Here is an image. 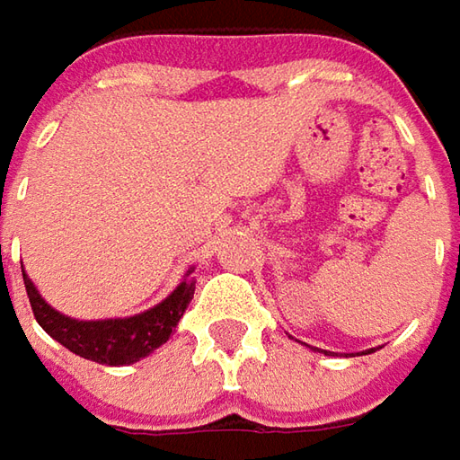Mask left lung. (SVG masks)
I'll list each match as a JSON object with an SVG mask.
<instances>
[{
	"mask_svg": "<svg viewBox=\"0 0 460 460\" xmlns=\"http://www.w3.org/2000/svg\"><path fill=\"white\" fill-rule=\"evenodd\" d=\"M372 351H374V349H369V351H367V354H372ZM325 354H328V351H325Z\"/></svg>",
	"mask_w": 460,
	"mask_h": 460,
	"instance_id": "obj_1",
	"label": "left lung"
}]
</instances>
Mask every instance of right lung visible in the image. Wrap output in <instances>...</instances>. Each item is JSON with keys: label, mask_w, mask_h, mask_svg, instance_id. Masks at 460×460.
<instances>
[{"label": "right lung", "mask_w": 460, "mask_h": 460, "mask_svg": "<svg viewBox=\"0 0 460 460\" xmlns=\"http://www.w3.org/2000/svg\"><path fill=\"white\" fill-rule=\"evenodd\" d=\"M193 270L196 267H190L181 279V285L150 310L127 318H103V321H78L71 315H63L50 303H45V297L35 288V282L27 278L24 270L22 279L32 313L50 339H56L75 357L106 367H127L150 357L178 328L182 313L190 305L196 293V279L190 278Z\"/></svg>", "instance_id": "right-lung-1"}]
</instances>
